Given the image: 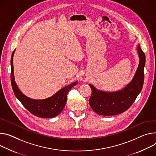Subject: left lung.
Masks as SVG:
<instances>
[{"label": "left lung", "instance_id": "left-lung-1", "mask_svg": "<svg viewBox=\"0 0 156 156\" xmlns=\"http://www.w3.org/2000/svg\"><path fill=\"white\" fill-rule=\"evenodd\" d=\"M139 56V64L136 73L131 82L123 90L112 93L97 90L91 84V95L89 103L93 110L98 115L103 116H115L128 109L136 100L142 90L146 63V56L140 45L137 47Z\"/></svg>", "mask_w": 156, "mask_h": 156}]
</instances>
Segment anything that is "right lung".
Returning <instances> with one entry per match:
<instances>
[{
	"instance_id": "1",
	"label": "right lung",
	"mask_w": 156,
	"mask_h": 156,
	"mask_svg": "<svg viewBox=\"0 0 156 156\" xmlns=\"http://www.w3.org/2000/svg\"><path fill=\"white\" fill-rule=\"evenodd\" d=\"M14 50L12 54L11 57V84L14 94L22 105L30 112L32 115L44 118H52L57 115L63 111L67 100V94L70 89L75 86L77 81L61 89L55 94L45 100H32L25 96L18 88L14 80L13 76V56Z\"/></svg>"
}]
</instances>
